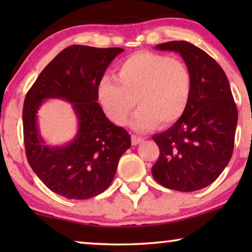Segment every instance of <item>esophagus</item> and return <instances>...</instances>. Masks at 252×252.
Here are the masks:
<instances>
[{
  "label": "esophagus",
  "instance_id": "obj_1",
  "mask_svg": "<svg viewBox=\"0 0 252 252\" xmlns=\"http://www.w3.org/2000/svg\"><path fill=\"white\" fill-rule=\"evenodd\" d=\"M142 141H143V138H141V136H138V135H135V134H132V136H131V142H132V144H133V146H136V144L141 143Z\"/></svg>",
  "mask_w": 252,
  "mask_h": 252
}]
</instances>
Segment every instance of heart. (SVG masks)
<instances>
[{"instance_id":"b5f03b06","label":"heart","mask_w":252,"mask_h":252,"mask_svg":"<svg viewBox=\"0 0 252 252\" xmlns=\"http://www.w3.org/2000/svg\"><path fill=\"white\" fill-rule=\"evenodd\" d=\"M192 74L185 62L155 52H139L123 61L117 79H102L99 100L114 125L127 121L136 102L140 109L132 120L135 130L169 126L186 112L192 93Z\"/></svg>"}]
</instances>
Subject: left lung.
I'll list each match as a JSON object with an SVG mask.
<instances>
[{"label": "left lung", "mask_w": 252, "mask_h": 252, "mask_svg": "<svg viewBox=\"0 0 252 252\" xmlns=\"http://www.w3.org/2000/svg\"><path fill=\"white\" fill-rule=\"evenodd\" d=\"M156 49L180 53L193 85L183 116L152 136L160 150L152 176L168 189L197 191L211 185L231 159L237 105L224 71L203 50L187 41H170Z\"/></svg>", "instance_id": "1"}]
</instances>
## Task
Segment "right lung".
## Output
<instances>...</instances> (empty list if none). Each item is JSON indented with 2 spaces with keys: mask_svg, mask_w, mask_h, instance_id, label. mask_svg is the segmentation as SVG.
<instances>
[{
  "mask_svg": "<svg viewBox=\"0 0 252 252\" xmlns=\"http://www.w3.org/2000/svg\"><path fill=\"white\" fill-rule=\"evenodd\" d=\"M121 48L71 45L61 51L37 76L23 105L24 146L30 167L51 191L74 200L90 199L112 182L131 136L108 120L97 103L99 84ZM45 98L72 103L78 133L65 146L49 147L40 138L36 113Z\"/></svg>",
  "mask_w": 252,
  "mask_h": 252,
  "instance_id": "1",
  "label": "right lung"
}]
</instances>
